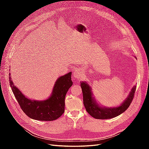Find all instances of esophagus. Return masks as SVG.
Wrapping results in <instances>:
<instances>
[{
  "label": "esophagus",
  "mask_w": 149,
  "mask_h": 149,
  "mask_svg": "<svg viewBox=\"0 0 149 149\" xmlns=\"http://www.w3.org/2000/svg\"><path fill=\"white\" fill-rule=\"evenodd\" d=\"M73 76L76 79H80L83 76V71L79 68L76 69L74 72Z\"/></svg>",
  "instance_id": "esophagus-1"
}]
</instances>
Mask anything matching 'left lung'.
Listing matches in <instances>:
<instances>
[{"mask_svg":"<svg viewBox=\"0 0 149 149\" xmlns=\"http://www.w3.org/2000/svg\"><path fill=\"white\" fill-rule=\"evenodd\" d=\"M83 96V104L86 110L94 118L97 119H107L114 118L123 113L130 105L134 97L136 86H135L130 92L127 99L119 106L114 107H102L97 104L95 99L93 97L91 88L86 82L81 83Z\"/></svg>","mask_w":149,"mask_h":149,"instance_id":"left-lung-1","label":"left lung"}]
</instances>
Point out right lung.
Returning a JSON list of instances; mask_svg holds the SVG:
<instances>
[{"instance_id":"obj_1","label":"right lung","mask_w":149,"mask_h":149,"mask_svg":"<svg viewBox=\"0 0 149 149\" xmlns=\"http://www.w3.org/2000/svg\"><path fill=\"white\" fill-rule=\"evenodd\" d=\"M71 76V73L69 72L58 78L54 85L52 95L43 101L31 100L25 97L14 85L10 77V86L21 109L26 116L37 120L52 121L59 118L64 113L66 94L73 85Z\"/></svg>"}]
</instances>
